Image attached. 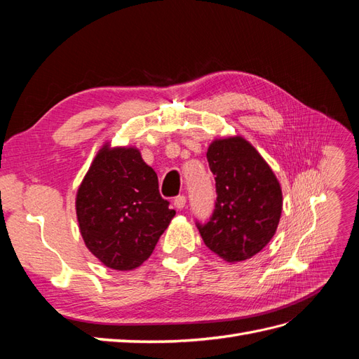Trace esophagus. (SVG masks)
<instances>
[{
  "mask_svg": "<svg viewBox=\"0 0 359 359\" xmlns=\"http://www.w3.org/2000/svg\"><path fill=\"white\" fill-rule=\"evenodd\" d=\"M186 202H187V199H186V196H182V194H180V196L173 199V205H175L177 210H182L184 206H186Z\"/></svg>",
  "mask_w": 359,
  "mask_h": 359,
  "instance_id": "obj_1",
  "label": "esophagus"
}]
</instances>
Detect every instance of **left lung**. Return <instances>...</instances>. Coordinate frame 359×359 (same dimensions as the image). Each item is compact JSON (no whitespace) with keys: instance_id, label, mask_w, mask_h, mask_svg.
<instances>
[{"instance_id":"obj_1","label":"left lung","mask_w":359,"mask_h":359,"mask_svg":"<svg viewBox=\"0 0 359 359\" xmlns=\"http://www.w3.org/2000/svg\"><path fill=\"white\" fill-rule=\"evenodd\" d=\"M217 199L206 223L196 220L205 245L227 262L259 253L274 236L283 196L268 163L245 139H217L210 145Z\"/></svg>"}]
</instances>
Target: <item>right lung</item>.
Instances as JSON below:
<instances>
[{"instance_id":"right-lung-1","label":"right lung","mask_w":359,"mask_h":359,"mask_svg":"<svg viewBox=\"0 0 359 359\" xmlns=\"http://www.w3.org/2000/svg\"><path fill=\"white\" fill-rule=\"evenodd\" d=\"M76 214L90 252L107 268L130 271L151 256L175 211L136 148L106 145L78 190Z\"/></svg>"}]
</instances>
